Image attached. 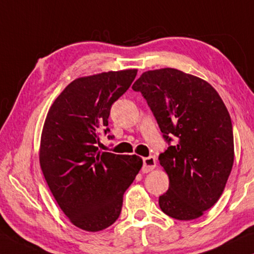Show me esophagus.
I'll return each mask as SVG.
<instances>
[{
	"label": "esophagus",
	"mask_w": 254,
	"mask_h": 254,
	"mask_svg": "<svg viewBox=\"0 0 254 254\" xmlns=\"http://www.w3.org/2000/svg\"><path fill=\"white\" fill-rule=\"evenodd\" d=\"M156 166V159L154 156H149V157L143 158V166H142V172L148 173L152 171Z\"/></svg>",
	"instance_id": "obj_1"
}]
</instances>
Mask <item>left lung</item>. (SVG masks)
I'll return each mask as SVG.
<instances>
[{"mask_svg": "<svg viewBox=\"0 0 254 254\" xmlns=\"http://www.w3.org/2000/svg\"><path fill=\"white\" fill-rule=\"evenodd\" d=\"M131 89L147 100L169 147L159 164L170 184L163 213L200 217L217 202L234 165V133L223 100L209 83L173 68L143 72Z\"/></svg>", "mask_w": 254, "mask_h": 254, "instance_id": "1", "label": "left lung"}]
</instances>
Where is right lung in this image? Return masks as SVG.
Returning a JSON list of instances; mask_svg holds the SVG:
<instances>
[{"label": "right lung", "mask_w": 254, "mask_h": 254, "mask_svg": "<svg viewBox=\"0 0 254 254\" xmlns=\"http://www.w3.org/2000/svg\"><path fill=\"white\" fill-rule=\"evenodd\" d=\"M136 74V69H127L75 79L45 120L40 168L62 211L85 231H100L118 220L124 193L142 168L136 155L100 152L97 147L99 134L110 131L111 106Z\"/></svg>", "instance_id": "add662e5"}]
</instances>
